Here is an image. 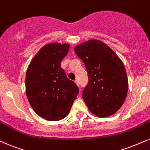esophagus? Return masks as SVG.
<instances>
[{
  "label": "esophagus",
  "mask_w": 150,
  "mask_h": 150,
  "mask_svg": "<svg viewBox=\"0 0 150 150\" xmlns=\"http://www.w3.org/2000/svg\"><path fill=\"white\" fill-rule=\"evenodd\" d=\"M74 82H75L76 84L77 85V86H78V87H79V81H78V80H76V81H74Z\"/></svg>",
  "instance_id": "34e87169"
}]
</instances>
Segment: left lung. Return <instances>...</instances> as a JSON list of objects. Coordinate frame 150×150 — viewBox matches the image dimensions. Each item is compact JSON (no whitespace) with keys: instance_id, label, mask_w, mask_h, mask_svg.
<instances>
[{"instance_id":"1","label":"left lung","mask_w":150,"mask_h":150,"mask_svg":"<svg viewBox=\"0 0 150 150\" xmlns=\"http://www.w3.org/2000/svg\"><path fill=\"white\" fill-rule=\"evenodd\" d=\"M75 53L86 67L88 84L83 98L98 117L113 115L125 102L128 79L123 63L108 45L96 39L78 45Z\"/></svg>"}]
</instances>
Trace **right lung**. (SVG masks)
<instances>
[{"instance_id": "add662e5", "label": "right lung", "mask_w": 150, "mask_h": 150, "mask_svg": "<svg viewBox=\"0 0 150 150\" xmlns=\"http://www.w3.org/2000/svg\"><path fill=\"white\" fill-rule=\"evenodd\" d=\"M69 44L50 43L42 47L32 58L25 77L29 103L44 119L56 121L65 118L79 94V87L68 79L61 67Z\"/></svg>"}]
</instances>
